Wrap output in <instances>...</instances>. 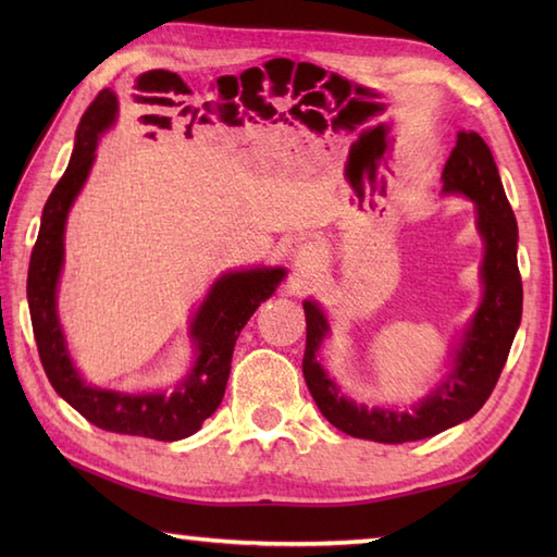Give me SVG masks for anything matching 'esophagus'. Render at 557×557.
Listing matches in <instances>:
<instances>
[{
    "label": "esophagus",
    "mask_w": 557,
    "mask_h": 557,
    "mask_svg": "<svg viewBox=\"0 0 557 557\" xmlns=\"http://www.w3.org/2000/svg\"><path fill=\"white\" fill-rule=\"evenodd\" d=\"M325 263V248L318 242H304L297 251H294V268H297L304 277L315 275Z\"/></svg>",
    "instance_id": "esophagus-1"
}]
</instances>
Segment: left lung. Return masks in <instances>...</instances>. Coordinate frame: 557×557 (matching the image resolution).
<instances>
[{
	"mask_svg": "<svg viewBox=\"0 0 557 557\" xmlns=\"http://www.w3.org/2000/svg\"><path fill=\"white\" fill-rule=\"evenodd\" d=\"M443 194L465 196L476 206L483 239L479 309L461 330L453 361L431 395L405 409L366 407L342 395L339 385L318 363V349L330 335L321 304L304 301L306 351L304 377L323 417L342 433L375 443H411L467 421L486 405L522 321V277L517 268V220L505 196L493 152L476 132H459L443 170Z\"/></svg>",
	"mask_w": 557,
	"mask_h": 557,
	"instance_id": "8db88e82",
	"label": "left lung"
}]
</instances>
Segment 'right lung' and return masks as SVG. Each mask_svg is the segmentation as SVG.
<instances>
[{"mask_svg":"<svg viewBox=\"0 0 557 557\" xmlns=\"http://www.w3.org/2000/svg\"><path fill=\"white\" fill-rule=\"evenodd\" d=\"M116 114H120V100L110 88H104L81 116L69 168L42 208L38 242L28 268L30 323L47 377L57 395L66 399L81 417L102 431L172 443L194 435L200 423L220 407L236 337L258 306L275 294L287 270L265 265L230 270L212 282L208 297L198 306L188 327V337L194 342V363L170 393L168 389L122 393L83 381L69 357L66 337L59 323L57 287L64 268L69 210L96 162L98 140L114 126Z\"/></svg>","mask_w":557,"mask_h":557,"instance_id":"right-lung-1","label":"right lung"}]
</instances>
